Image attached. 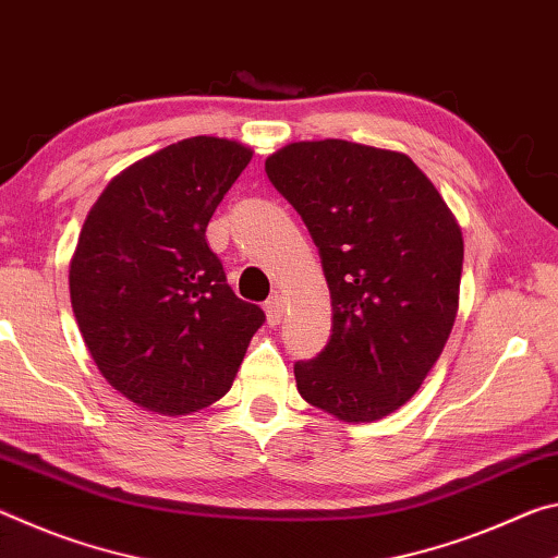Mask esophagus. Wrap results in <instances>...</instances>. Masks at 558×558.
<instances>
[{
  "instance_id": "34e87169",
  "label": "esophagus",
  "mask_w": 558,
  "mask_h": 558,
  "mask_svg": "<svg viewBox=\"0 0 558 558\" xmlns=\"http://www.w3.org/2000/svg\"><path fill=\"white\" fill-rule=\"evenodd\" d=\"M264 312H267L269 326L281 324V316H284V301H281V296L267 299V304H264Z\"/></svg>"
}]
</instances>
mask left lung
I'll use <instances>...</instances> for the list:
<instances>
[{
	"label": "left lung",
	"mask_w": 558,
	"mask_h": 558,
	"mask_svg": "<svg viewBox=\"0 0 558 558\" xmlns=\"http://www.w3.org/2000/svg\"><path fill=\"white\" fill-rule=\"evenodd\" d=\"M267 178L304 219L331 291V339L296 361L301 398L345 423L410 400L458 314L464 244L445 199L403 153L304 141Z\"/></svg>",
	"instance_id": "obj_1"
}]
</instances>
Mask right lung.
<instances>
[{
  "label": "right lung",
  "instance_id": "obj_1",
  "mask_svg": "<svg viewBox=\"0 0 558 558\" xmlns=\"http://www.w3.org/2000/svg\"><path fill=\"white\" fill-rule=\"evenodd\" d=\"M252 150L197 135L108 182L71 259V306L116 390L160 415H187L232 388L257 304L227 284L205 230Z\"/></svg>",
  "mask_w": 558,
  "mask_h": 558
}]
</instances>
